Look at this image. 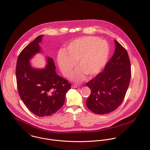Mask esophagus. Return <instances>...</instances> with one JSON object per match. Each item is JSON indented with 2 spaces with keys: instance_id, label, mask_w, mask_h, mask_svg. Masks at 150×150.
Listing matches in <instances>:
<instances>
[{
  "instance_id": "34e87169",
  "label": "esophagus",
  "mask_w": 150,
  "mask_h": 150,
  "mask_svg": "<svg viewBox=\"0 0 150 150\" xmlns=\"http://www.w3.org/2000/svg\"><path fill=\"white\" fill-rule=\"evenodd\" d=\"M71 86H72V88H76L79 87V85H77V84H72Z\"/></svg>"
}]
</instances>
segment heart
I'll return each mask as SVG.
<instances>
[{"label":"heart","instance_id":"heart-1","mask_svg":"<svg viewBox=\"0 0 150 150\" xmlns=\"http://www.w3.org/2000/svg\"><path fill=\"white\" fill-rule=\"evenodd\" d=\"M110 47L107 41L95 37H83L71 41L67 52L61 50L57 61L63 75L69 77L76 65L77 69L71 76L74 81L97 76L105 66L109 58Z\"/></svg>","mask_w":150,"mask_h":150}]
</instances>
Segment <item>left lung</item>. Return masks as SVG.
<instances>
[{
  "label": "left lung",
  "instance_id": "obj_1",
  "mask_svg": "<svg viewBox=\"0 0 150 150\" xmlns=\"http://www.w3.org/2000/svg\"><path fill=\"white\" fill-rule=\"evenodd\" d=\"M115 53L101 72L86 83L91 93L86 101L88 108L104 115L113 112L122 103L131 79V64L127 50L115 40Z\"/></svg>",
  "mask_w": 150,
  "mask_h": 150
}]
</instances>
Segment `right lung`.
I'll return each instance as SVG.
<instances>
[{
	"label": "right lung",
	"mask_w": 150,
	"mask_h": 150,
	"mask_svg": "<svg viewBox=\"0 0 150 150\" xmlns=\"http://www.w3.org/2000/svg\"><path fill=\"white\" fill-rule=\"evenodd\" d=\"M41 35L27 46L19 55L16 78L19 96L33 113L40 116H51L64 104L66 93L71 89L69 82L57 74L53 59L46 57L47 64L44 68L32 67L31 59L41 53L40 43Z\"/></svg>",
	"instance_id": "1"
}]
</instances>
